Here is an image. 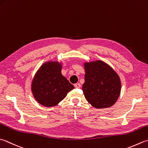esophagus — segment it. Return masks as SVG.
Segmentation results:
<instances>
[{
	"label": "esophagus",
	"mask_w": 148,
	"mask_h": 148,
	"mask_svg": "<svg viewBox=\"0 0 148 148\" xmlns=\"http://www.w3.org/2000/svg\"><path fill=\"white\" fill-rule=\"evenodd\" d=\"M74 86H75V88H80L81 85L79 83H76V84H74Z\"/></svg>",
	"instance_id": "1"
}]
</instances>
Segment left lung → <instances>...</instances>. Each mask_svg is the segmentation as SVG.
I'll return each instance as SVG.
<instances>
[{
  "mask_svg": "<svg viewBox=\"0 0 148 148\" xmlns=\"http://www.w3.org/2000/svg\"><path fill=\"white\" fill-rule=\"evenodd\" d=\"M82 90L86 101L96 108L114 105L119 97L121 83L118 74L102 61L85 63Z\"/></svg>",
  "mask_w": 148,
  "mask_h": 148,
  "instance_id": "left-lung-1",
  "label": "left lung"
}]
</instances>
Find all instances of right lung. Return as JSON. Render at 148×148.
<instances>
[{"instance_id": "add662e5", "label": "right lung", "mask_w": 148, "mask_h": 148, "mask_svg": "<svg viewBox=\"0 0 148 148\" xmlns=\"http://www.w3.org/2000/svg\"><path fill=\"white\" fill-rule=\"evenodd\" d=\"M61 71L60 63L49 62L42 65L34 76L31 85L32 92L35 99L43 106H56L69 92L74 88Z\"/></svg>"}]
</instances>
